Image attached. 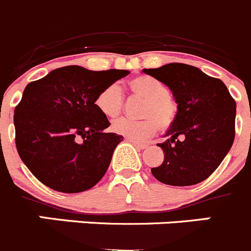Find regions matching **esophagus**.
I'll return each mask as SVG.
<instances>
[{"label":"esophagus","instance_id":"obj_1","mask_svg":"<svg viewBox=\"0 0 251 251\" xmlns=\"http://www.w3.org/2000/svg\"><path fill=\"white\" fill-rule=\"evenodd\" d=\"M128 142H129V143H132L133 146H134L135 148H138V149H146V148H147V146H146V144L137 143V142H133V141H128Z\"/></svg>","mask_w":251,"mask_h":251}]
</instances>
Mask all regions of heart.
I'll return each instance as SVG.
<instances>
[{
  "label": "heart",
  "instance_id": "1",
  "mask_svg": "<svg viewBox=\"0 0 251 251\" xmlns=\"http://www.w3.org/2000/svg\"><path fill=\"white\" fill-rule=\"evenodd\" d=\"M133 96L143 98L141 116L143 119L134 121L122 118L112 124L114 133L133 142H143L157 132L158 126L167 129L176 119V104L168 94V88L160 80L149 75H138L128 82ZM124 104L123 91L119 84L112 83L102 89L96 98V107L107 118H116L121 114Z\"/></svg>",
  "mask_w": 251,
  "mask_h": 251
}]
</instances>
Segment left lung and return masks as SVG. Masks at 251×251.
Masks as SVG:
<instances>
[{"mask_svg": "<svg viewBox=\"0 0 251 251\" xmlns=\"http://www.w3.org/2000/svg\"><path fill=\"white\" fill-rule=\"evenodd\" d=\"M173 93L178 110L164 143V160L151 174L176 187L194 185L213 174L233 146L236 103L226 86L199 68L169 63L143 70Z\"/></svg>", "mask_w": 251, "mask_h": 251, "instance_id": "obj_1", "label": "left lung"}]
</instances>
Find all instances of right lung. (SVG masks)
Returning <instances> with one entry per match:
<instances>
[{
    "instance_id": "obj_1",
    "label": "right lung",
    "mask_w": 251,
    "mask_h": 251,
    "mask_svg": "<svg viewBox=\"0 0 251 251\" xmlns=\"http://www.w3.org/2000/svg\"><path fill=\"white\" fill-rule=\"evenodd\" d=\"M127 75L66 66L27 84L13 116L16 147L41 183L57 192L80 193L103 178L123 137L103 132L110 123L96 98Z\"/></svg>"
}]
</instances>
